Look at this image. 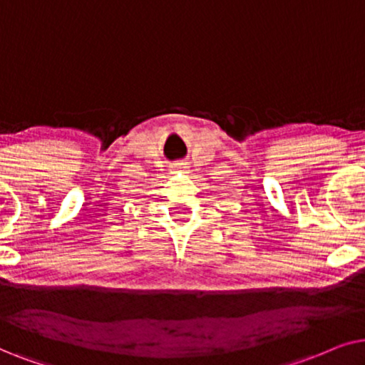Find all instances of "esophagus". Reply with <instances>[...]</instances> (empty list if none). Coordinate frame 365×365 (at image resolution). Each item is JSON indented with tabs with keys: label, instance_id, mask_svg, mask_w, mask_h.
<instances>
[{
	"label": "esophagus",
	"instance_id": "1",
	"mask_svg": "<svg viewBox=\"0 0 365 365\" xmlns=\"http://www.w3.org/2000/svg\"><path fill=\"white\" fill-rule=\"evenodd\" d=\"M187 165H188V163H185V162H178V163H175L172 168H173V170H180V172H187V168H188Z\"/></svg>",
	"mask_w": 365,
	"mask_h": 365
}]
</instances>
